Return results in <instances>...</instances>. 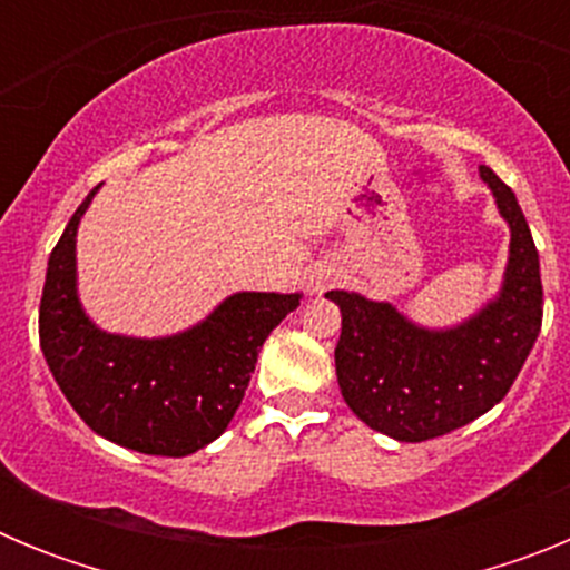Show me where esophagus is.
Instances as JSON below:
<instances>
[{
	"mask_svg": "<svg viewBox=\"0 0 570 570\" xmlns=\"http://www.w3.org/2000/svg\"><path fill=\"white\" fill-rule=\"evenodd\" d=\"M331 279H334V276H331V271H316V274H311V279H308V288L314 291V294H320V291H325L331 285Z\"/></svg>",
	"mask_w": 570,
	"mask_h": 570,
	"instance_id": "obj_1",
	"label": "esophagus"
}]
</instances>
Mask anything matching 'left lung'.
<instances>
[{"label": "left lung", "mask_w": 570, "mask_h": 570, "mask_svg": "<svg viewBox=\"0 0 570 570\" xmlns=\"http://www.w3.org/2000/svg\"><path fill=\"white\" fill-rule=\"evenodd\" d=\"M511 230L500 294L451 328H422L391 305L328 291L340 305L336 380L347 407L380 434L425 442L488 414L511 391L542 328L540 254L513 190L480 168Z\"/></svg>", "instance_id": "obj_1"}]
</instances>
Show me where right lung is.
<instances>
[{"mask_svg":"<svg viewBox=\"0 0 570 570\" xmlns=\"http://www.w3.org/2000/svg\"><path fill=\"white\" fill-rule=\"evenodd\" d=\"M97 190L48 259L39 305L45 362L90 431L139 454L188 456L234 420L262 342L302 294L239 291L179 334H108L85 314L77 291V230Z\"/></svg>","mask_w":570,"mask_h":570,"instance_id":"right-lung-1","label":"right lung"}]
</instances>
